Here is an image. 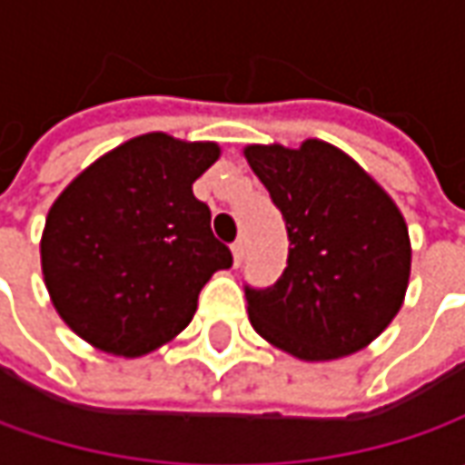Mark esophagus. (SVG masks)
I'll return each mask as SVG.
<instances>
[{
	"label": "esophagus",
	"mask_w": 465,
	"mask_h": 465,
	"mask_svg": "<svg viewBox=\"0 0 465 465\" xmlns=\"http://www.w3.org/2000/svg\"><path fill=\"white\" fill-rule=\"evenodd\" d=\"M232 259H235V266H241L242 259H245V241L242 238L232 242Z\"/></svg>",
	"instance_id": "34e87169"
}]
</instances>
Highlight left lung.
Here are the masks:
<instances>
[{
    "label": "left lung",
    "mask_w": 465,
    "mask_h": 465,
    "mask_svg": "<svg viewBox=\"0 0 465 465\" xmlns=\"http://www.w3.org/2000/svg\"><path fill=\"white\" fill-rule=\"evenodd\" d=\"M245 157L287 227V269L256 290L248 318L266 341L308 362L367 347L399 312L411 245L399 206L351 157L308 139L251 144Z\"/></svg>",
    "instance_id": "obj_1"
}]
</instances>
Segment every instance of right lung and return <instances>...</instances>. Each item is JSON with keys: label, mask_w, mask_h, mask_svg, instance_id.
Listing matches in <instances>:
<instances>
[{"label": "right lung", "mask_w": 465, "mask_h": 465, "mask_svg": "<svg viewBox=\"0 0 465 465\" xmlns=\"http://www.w3.org/2000/svg\"><path fill=\"white\" fill-rule=\"evenodd\" d=\"M220 157L214 142L129 139L80 173L54 202L41 241L48 295L93 347L139 357L186 329L230 248L193 181Z\"/></svg>", "instance_id": "1"}]
</instances>
